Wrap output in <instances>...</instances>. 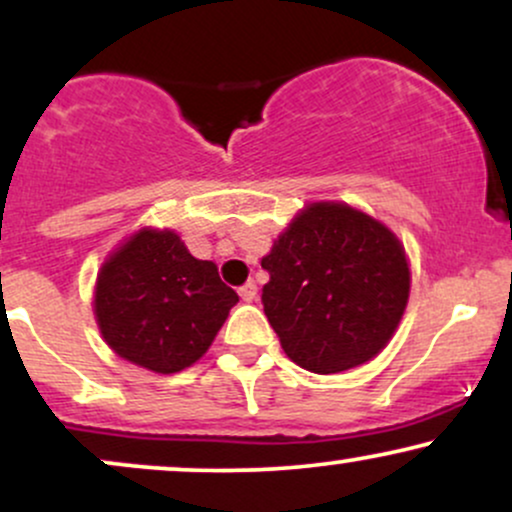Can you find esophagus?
<instances>
[{
  "mask_svg": "<svg viewBox=\"0 0 512 512\" xmlns=\"http://www.w3.org/2000/svg\"><path fill=\"white\" fill-rule=\"evenodd\" d=\"M238 293H240V298H243L245 303H252L257 298V286L252 284V281H248V284H243L238 289Z\"/></svg>",
  "mask_w": 512,
  "mask_h": 512,
  "instance_id": "1",
  "label": "esophagus"
}]
</instances>
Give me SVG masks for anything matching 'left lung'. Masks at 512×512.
Masks as SVG:
<instances>
[{
  "instance_id": "1",
  "label": "left lung",
  "mask_w": 512,
  "mask_h": 512,
  "mask_svg": "<svg viewBox=\"0 0 512 512\" xmlns=\"http://www.w3.org/2000/svg\"><path fill=\"white\" fill-rule=\"evenodd\" d=\"M262 269L264 315L286 356L310 373H342L378 356L409 301L402 243L342 202L308 204Z\"/></svg>"
}]
</instances>
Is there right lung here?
I'll use <instances>...</instances> for the list:
<instances>
[{"instance_id":"right-lung-1","label":"right lung","mask_w":512,"mask_h":512,"mask_svg":"<svg viewBox=\"0 0 512 512\" xmlns=\"http://www.w3.org/2000/svg\"><path fill=\"white\" fill-rule=\"evenodd\" d=\"M236 303L216 264L192 257L178 233L142 228L98 272L93 313L117 356L168 375L207 354Z\"/></svg>"}]
</instances>
